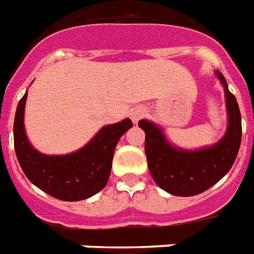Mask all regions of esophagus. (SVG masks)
<instances>
[{
	"instance_id": "esophagus-1",
	"label": "esophagus",
	"mask_w": 254,
	"mask_h": 254,
	"mask_svg": "<svg viewBox=\"0 0 254 254\" xmlns=\"http://www.w3.org/2000/svg\"><path fill=\"white\" fill-rule=\"evenodd\" d=\"M145 114H146V109H144L142 106H135V108H133V109L130 110L129 116H130V119L133 123H137L138 120H141L144 117Z\"/></svg>"
}]
</instances>
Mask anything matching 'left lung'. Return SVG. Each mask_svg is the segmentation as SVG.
Returning a JSON list of instances; mask_svg holds the SVG:
<instances>
[{
    "label": "left lung",
    "mask_w": 254,
    "mask_h": 254,
    "mask_svg": "<svg viewBox=\"0 0 254 254\" xmlns=\"http://www.w3.org/2000/svg\"><path fill=\"white\" fill-rule=\"evenodd\" d=\"M225 93L228 127L224 137L205 148L183 149L166 138L157 124L140 120L145 131V154L154 183L165 191L180 197L200 194L225 176L233 166L241 144V113L236 97L229 92L221 71H214Z\"/></svg>",
    "instance_id": "obj_1"
}]
</instances>
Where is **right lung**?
Instances as JSON below:
<instances>
[{"label": "right lung", "mask_w": 254, "mask_h": 254, "mask_svg": "<svg viewBox=\"0 0 254 254\" xmlns=\"http://www.w3.org/2000/svg\"><path fill=\"white\" fill-rule=\"evenodd\" d=\"M28 92L15 110L14 149L29 181L49 196L63 201H81L102 190L109 180L114 149L133 124L125 119L105 125L82 148L69 154H44L34 149L25 131L24 116Z\"/></svg>", "instance_id": "1"}]
</instances>
